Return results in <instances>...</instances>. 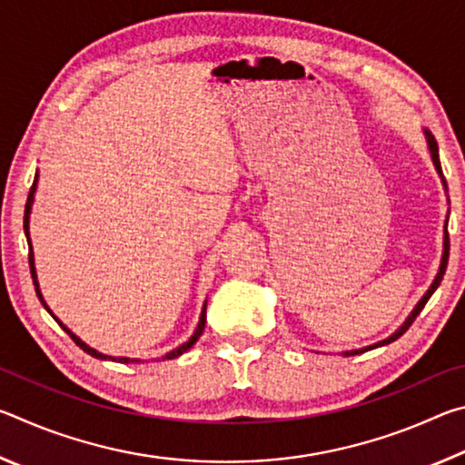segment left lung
<instances>
[{"label":"left lung","instance_id":"left-lung-1","mask_svg":"<svg viewBox=\"0 0 465 465\" xmlns=\"http://www.w3.org/2000/svg\"><path fill=\"white\" fill-rule=\"evenodd\" d=\"M422 133H424V139H427V147H429V152H430V160H432V166H435V170H437V174H439V178H440V184H443V191L447 193V183H445V178H443V170H440V162H439V145H437V141H435V137H432V133L429 131V129H422ZM450 201V199H447ZM447 222H450V217L445 219V230H443V256H440V264H439V271H437V277L432 279V282H430V287L427 289V293H424L422 297H420V302L414 305V310L411 312V316H408L406 320H404V324L400 326L396 332L393 334H390L388 338H383V341H380V342H375V344H369V346H365V349H352V351H342L341 355L342 357H351V355H359V352H365V351H371V349H377V346H385V344H390V342H393V341H398L400 336H402L408 328H411V324L412 322L416 320V316H419V313L422 312V308L424 305H427V302L430 299V295L435 293L437 291V287L440 285V281H443V274H445V269H447V261H450V235H447Z\"/></svg>","mask_w":465,"mask_h":465}]
</instances>
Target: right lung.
I'll return each instance as SVG.
<instances>
[{
    "instance_id": "1",
    "label": "right lung",
    "mask_w": 465,
    "mask_h": 465,
    "mask_svg": "<svg viewBox=\"0 0 465 465\" xmlns=\"http://www.w3.org/2000/svg\"><path fill=\"white\" fill-rule=\"evenodd\" d=\"M36 183H38V172H36V176H35V183H33V188H30V193H28V201H26V209H25V233H26V240H28V248H30V254H28V262H30V274H33V281H35V289H36V295H38V299H41V303L45 305V310L51 313V316L54 318V322H57V324L65 330V332L74 338V342L80 346V349L84 351V352H88V355H92V357H96V359H102V361H106V359H110V361H119V363H141V359H129V357H110V355H104V352H100V351H96V349H92V346H88L85 344L80 336H75L72 330H69L65 324H63V322L54 316V313L51 312V308L49 305H46V302L43 299V293H41V287H38V281H36V266H35V252H33V243H30V213H33V203H35V193H36ZM204 320H207V302H204V305H203V312H201V318H199V324H196V328H194V332H193V336L188 338L186 342H183L180 346H176L174 351H170V352H166V355L162 357V361L163 359H176V357H180L183 355V352H186L188 349H191V346L199 341V336L203 334V330H204Z\"/></svg>"
}]
</instances>
